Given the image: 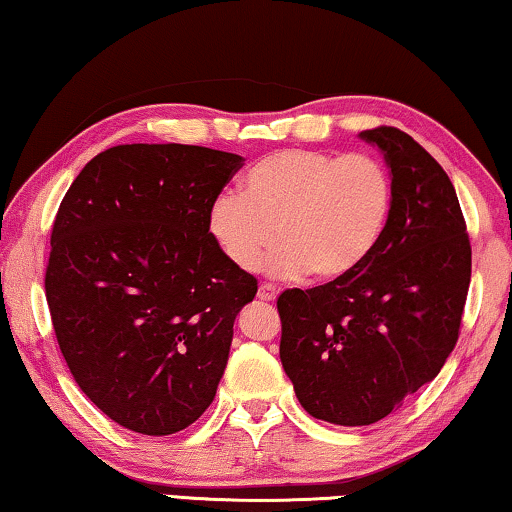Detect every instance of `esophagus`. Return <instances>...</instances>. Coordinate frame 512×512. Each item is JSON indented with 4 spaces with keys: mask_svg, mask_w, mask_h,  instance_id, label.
<instances>
[{
    "mask_svg": "<svg viewBox=\"0 0 512 512\" xmlns=\"http://www.w3.org/2000/svg\"><path fill=\"white\" fill-rule=\"evenodd\" d=\"M274 298H277V288H274L272 284H268V281H265V284L258 286V300L272 302Z\"/></svg>",
    "mask_w": 512,
    "mask_h": 512,
    "instance_id": "1",
    "label": "esophagus"
}]
</instances>
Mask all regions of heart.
Returning a JSON list of instances; mask_svg holds the SVG:
<instances>
[{
	"instance_id": "heart-1",
	"label": "heart",
	"mask_w": 512,
	"mask_h": 512,
	"mask_svg": "<svg viewBox=\"0 0 512 512\" xmlns=\"http://www.w3.org/2000/svg\"><path fill=\"white\" fill-rule=\"evenodd\" d=\"M395 184L365 152L281 150L258 159L240 196L212 203L207 231L235 268L254 272L272 240L270 268L286 277L311 272L344 279L369 261L388 231Z\"/></svg>"
}]
</instances>
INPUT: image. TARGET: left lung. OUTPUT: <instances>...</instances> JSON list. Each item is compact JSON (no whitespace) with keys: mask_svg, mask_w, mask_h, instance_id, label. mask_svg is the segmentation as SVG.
I'll return each instance as SVG.
<instances>
[{"mask_svg":"<svg viewBox=\"0 0 512 512\" xmlns=\"http://www.w3.org/2000/svg\"><path fill=\"white\" fill-rule=\"evenodd\" d=\"M379 145L395 184L383 240L360 270L277 298L279 358L302 409L335 425H372L432 381L453 351L471 281V242L453 182L395 127Z\"/></svg>","mask_w":512,"mask_h":512,"instance_id":"8db88e82","label":"left lung"}]
</instances>
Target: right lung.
<instances>
[{"instance_id": "right-lung-1", "label": "right lung", "mask_w": 512, "mask_h": 512, "mask_svg": "<svg viewBox=\"0 0 512 512\" xmlns=\"http://www.w3.org/2000/svg\"><path fill=\"white\" fill-rule=\"evenodd\" d=\"M242 161L198 145H117L59 205L46 268L59 351L131 432H180L217 395L235 316L258 291L207 231Z\"/></svg>"}]
</instances>
